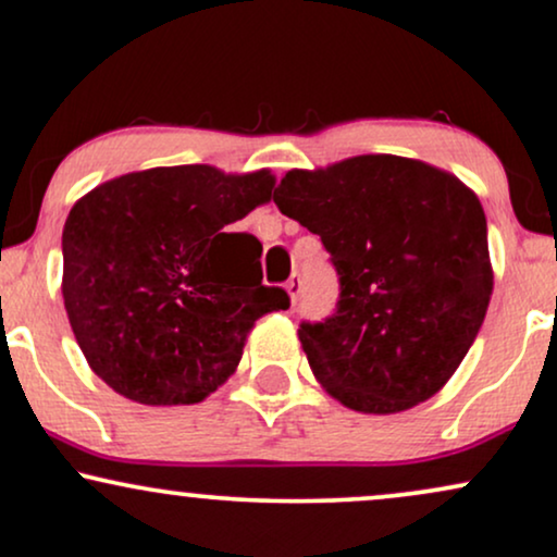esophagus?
I'll list each match as a JSON object with an SVG mask.
<instances>
[{"label": "esophagus", "instance_id": "34e87169", "mask_svg": "<svg viewBox=\"0 0 557 557\" xmlns=\"http://www.w3.org/2000/svg\"><path fill=\"white\" fill-rule=\"evenodd\" d=\"M285 290H287V296H290L293 306H296V300H298V296H300V277H298V274H293V277L287 280Z\"/></svg>", "mask_w": 557, "mask_h": 557}]
</instances>
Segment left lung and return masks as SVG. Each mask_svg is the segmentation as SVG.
<instances>
[{"label": "left lung", "instance_id": "8db88e82", "mask_svg": "<svg viewBox=\"0 0 557 557\" xmlns=\"http://www.w3.org/2000/svg\"><path fill=\"white\" fill-rule=\"evenodd\" d=\"M272 199L317 233L337 270L332 317L298 330L321 386L373 414L433 397L465 360L491 304L480 199L451 173L399 156L287 171Z\"/></svg>", "mask_w": 557, "mask_h": 557}]
</instances>
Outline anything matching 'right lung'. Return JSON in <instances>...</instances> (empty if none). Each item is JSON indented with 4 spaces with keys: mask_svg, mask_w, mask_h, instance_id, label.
<instances>
[{
    "mask_svg": "<svg viewBox=\"0 0 557 557\" xmlns=\"http://www.w3.org/2000/svg\"><path fill=\"white\" fill-rule=\"evenodd\" d=\"M270 171L173 165L106 181L62 233L64 308L96 376L139 405H194L236 371L246 334L285 311L261 244L231 225L272 197Z\"/></svg>",
    "mask_w": 557,
    "mask_h": 557,
    "instance_id": "1",
    "label": "right lung"
}]
</instances>
